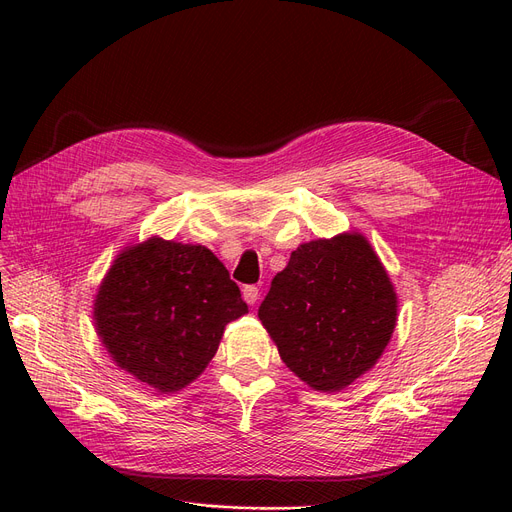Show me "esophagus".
Here are the masks:
<instances>
[{
  "instance_id": "1",
  "label": "esophagus",
  "mask_w": 512,
  "mask_h": 512,
  "mask_svg": "<svg viewBox=\"0 0 512 512\" xmlns=\"http://www.w3.org/2000/svg\"><path fill=\"white\" fill-rule=\"evenodd\" d=\"M242 297H245V301L249 303V305H255L257 303V299H259V288L257 286H245L242 288Z\"/></svg>"
}]
</instances>
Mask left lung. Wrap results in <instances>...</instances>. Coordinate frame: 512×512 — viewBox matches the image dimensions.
I'll use <instances>...</instances> for the list:
<instances>
[{"label": "left lung", "mask_w": 512, "mask_h": 512, "mask_svg": "<svg viewBox=\"0 0 512 512\" xmlns=\"http://www.w3.org/2000/svg\"><path fill=\"white\" fill-rule=\"evenodd\" d=\"M286 367L317 392H340L384 355L398 297L361 232L303 242L259 307Z\"/></svg>", "instance_id": "left-lung-1"}]
</instances>
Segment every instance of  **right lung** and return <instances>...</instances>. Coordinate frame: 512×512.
I'll use <instances>...</instances> for the list:
<instances>
[{
    "label": "right lung",
    "mask_w": 512,
    "mask_h": 512,
    "mask_svg": "<svg viewBox=\"0 0 512 512\" xmlns=\"http://www.w3.org/2000/svg\"><path fill=\"white\" fill-rule=\"evenodd\" d=\"M245 313L236 282L207 247L159 236L124 247L93 301L95 330L112 361L161 394L193 384L226 326Z\"/></svg>",
    "instance_id": "add662e5"
}]
</instances>
